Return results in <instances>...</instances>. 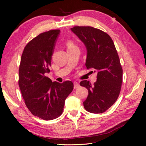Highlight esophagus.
<instances>
[{
  "label": "esophagus",
  "instance_id": "obj_1",
  "mask_svg": "<svg viewBox=\"0 0 146 146\" xmlns=\"http://www.w3.org/2000/svg\"><path fill=\"white\" fill-rule=\"evenodd\" d=\"M79 86H80V85H79V83L77 82H74V89H76V88H78Z\"/></svg>",
  "mask_w": 146,
  "mask_h": 146
}]
</instances>
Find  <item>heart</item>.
I'll use <instances>...</instances> for the list:
<instances>
[{
  "label": "heart",
  "instance_id": "heart-1",
  "mask_svg": "<svg viewBox=\"0 0 146 146\" xmlns=\"http://www.w3.org/2000/svg\"><path fill=\"white\" fill-rule=\"evenodd\" d=\"M66 46H67L68 50L72 49V48H74L77 47L76 45L74 44V43L73 42V41H70V40H68V41H66Z\"/></svg>",
  "mask_w": 146,
  "mask_h": 146
}]
</instances>
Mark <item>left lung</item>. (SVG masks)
Here are the masks:
<instances>
[{"label": "left lung", "mask_w": 146, "mask_h": 146, "mask_svg": "<svg viewBox=\"0 0 146 146\" xmlns=\"http://www.w3.org/2000/svg\"><path fill=\"white\" fill-rule=\"evenodd\" d=\"M71 30L87 48L86 66L98 71L97 81L91 85L83 80L88 96L84 108L92 113H102L116 102L122 83V68L116 48L109 35L90 26H75Z\"/></svg>", "instance_id": "left-lung-1"}]
</instances>
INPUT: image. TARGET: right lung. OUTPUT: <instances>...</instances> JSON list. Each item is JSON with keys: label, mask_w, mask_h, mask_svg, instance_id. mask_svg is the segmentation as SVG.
Returning a JSON list of instances; mask_svg holds the SVG:
<instances>
[{"label": "right lung", "mask_w": 146, "mask_h": 146, "mask_svg": "<svg viewBox=\"0 0 146 146\" xmlns=\"http://www.w3.org/2000/svg\"><path fill=\"white\" fill-rule=\"evenodd\" d=\"M60 31L43 32L29 42L19 65L18 84L26 107L33 115L45 121L62 114L65 100L74 88L71 81L52 82L45 76L50 72L48 68Z\"/></svg>", "instance_id": "add662e5"}]
</instances>
